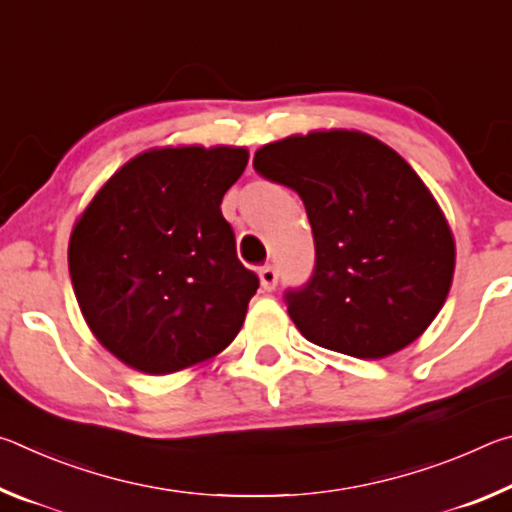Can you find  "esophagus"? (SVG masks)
I'll return each mask as SVG.
<instances>
[{"label":"esophagus","instance_id":"1","mask_svg":"<svg viewBox=\"0 0 512 512\" xmlns=\"http://www.w3.org/2000/svg\"><path fill=\"white\" fill-rule=\"evenodd\" d=\"M259 282H262V289L264 291H273L275 284H277V271L275 266H262L259 268Z\"/></svg>","mask_w":512,"mask_h":512}]
</instances>
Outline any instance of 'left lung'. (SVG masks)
I'll return each mask as SVG.
<instances>
[{"instance_id": "1", "label": "left lung", "mask_w": 512, "mask_h": 512, "mask_svg": "<svg viewBox=\"0 0 512 512\" xmlns=\"http://www.w3.org/2000/svg\"><path fill=\"white\" fill-rule=\"evenodd\" d=\"M253 167L307 207L314 275L284 296L300 334L357 359L422 336L452 289L456 244L411 164L377 137L332 128L264 144Z\"/></svg>"}]
</instances>
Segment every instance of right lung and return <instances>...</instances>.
<instances>
[{
	"mask_svg": "<svg viewBox=\"0 0 512 512\" xmlns=\"http://www.w3.org/2000/svg\"><path fill=\"white\" fill-rule=\"evenodd\" d=\"M244 146L149 149L112 173L69 237L85 323L128 368L171 375L235 341L259 280L239 262L223 194Z\"/></svg>",
	"mask_w": 512,
	"mask_h": 512,
	"instance_id": "right-lung-1",
	"label": "right lung"
}]
</instances>
